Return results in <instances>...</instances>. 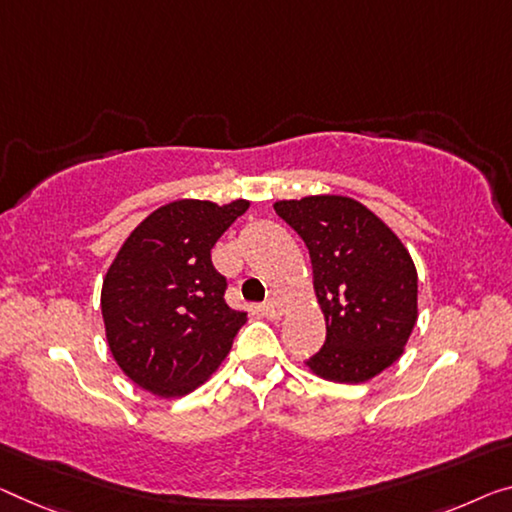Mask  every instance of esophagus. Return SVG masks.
<instances>
[{"instance_id":"obj_1","label":"esophagus","mask_w":512,"mask_h":512,"mask_svg":"<svg viewBox=\"0 0 512 512\" xmlns=\"http://www.w3.org/2000/svg\"><path fill=\"white\" fill-rule=\"evenodd\" d=\"M263 313L267 318H279L281 313H283V304H281V300L277 295H272L270 300H267L265 304H263Z\"/></svg>"}]
</instances>
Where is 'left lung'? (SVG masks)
Here are the masks:
<instances>
[{"label":"left lung","mask_w":512,"mask_h":512,"mask_svg":"<svg viewBox=\"0 0 512 512\" xmlns=\"http://www.w3.org/2000/svg\"><path fill=\"white\" fill-rule=\"evenodd\" d=\"M277 215L304 240L327 338L306 366L322 380H373L403 355L419 318V279L403 242L350 196L277 201Z\"/></svg>","instance_id":"left-lung-1"}]
</instances>
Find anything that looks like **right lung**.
Masks as SVG:
<instances>
[{
  "mask_svg": "<svg viewBox=\"0 0 512 512\" xmlns=\"http://www.w3.org/2000/svg\"><path fill=\"white\" fill-rule=\"evenodd\" d=\"M249 201L180 199L151 212L109 265L100 306L109 350L137 387L160 398L194 391L247 322L224 300L210 249Z\"/></svg>",
  "mask_w": 512,
  "mask_h": 512,
  "instance_id": "add662e5",
  "label": "right lung"
}]
</instances>
